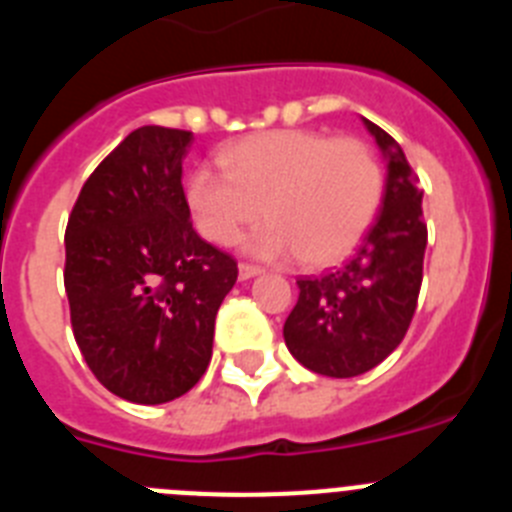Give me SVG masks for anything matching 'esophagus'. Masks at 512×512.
<instances>
[{
    "label": "esophagus",
    "mask_w": 512,
    "mask_h": 512,
    "mask_svg": "<svg viewBox=\"0 0 512 512\" xmlns=\"http://www.w3.org/2000/svg\"><path fill=\"white\" fill-rule=\"evenodd\" d=\"M261 266H256V264H246V261H243L241 266H238V274H241V279H251V277H256V274H261Z\"/></svg>",
    "instance_id": "1"
}]
</instances>
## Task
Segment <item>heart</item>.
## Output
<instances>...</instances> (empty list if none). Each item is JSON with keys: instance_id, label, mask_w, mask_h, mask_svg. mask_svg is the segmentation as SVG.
<instances>
[{"instance_id": "heart-1", "label": "heart", "mask_w": 512, "mask_h": 512, "mask_svg": "<svg viewBox=\"0 0 512 512\" xmlns=\"http://www.w3.org/2000/svg\"><path fill=\"white\" fill-rule=\"evenodd\" d=\"M220 166L187 179V205L207 241L233 246L246 228L271 217L251 238L269 259L295 256L305 266L346 259L372 228L384 197L377 153L359 138L320 130H269L220 151Z\"/></svg>"}]
</instances>
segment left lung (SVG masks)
I'll list each match as a JSON object with an SVG mask.
<instances>
[{"label":"left lung","mask_w":512,"mask_h":512,"mask_svg":"<svg viewBox=\"0 0 512 512\" xmlns=\"http://www.w3.org/2000/svg\"><path fill=\"white\" fill-rule=\"evenodd\" d=\"M387 156L382 210L354 256L320 277H300L284 343L310 372L348 379L382 364L413 323L428 228L423 192L390 133L364 120Z\"/></svg>","instance_id":"left-lung-1"}]
</instances>
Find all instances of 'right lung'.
I'll return each mask as SVG.
<instances>
[{"label": "right lung", "instance_id": "obj_1", "mask_svg": "<svg viewBox=\"0 0 512 512\" xmlns=\"http://www.w3.org/2000/svg\"><path fill=\"white\" fill-rule=\"evenodd\" d=\"M189 143V130H133L84 182L66 225L76 346L112 395L138 405L176 400L200 382L215 315L238 279L233 256L189 220Z\"/></svg>", "mask_w": 512, "mask_h": 512}]
</instances>
